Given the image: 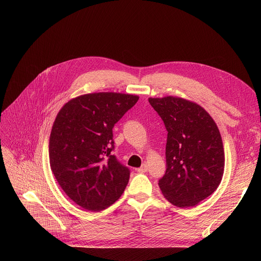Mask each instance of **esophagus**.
I'll list each match as a JSON object with an SVG mask.
<instances>
[{
	"instance_id": "esophagus-1",
	"label": "esophagus",
	"mask_w": 261,
	"mask_h": 261,
	"mask_svg": "<svg viewBox=\"0 0 261 261\" xmlns=\"http://www.w3.org/2000/svg\"><path fill=\"white\" fill-rule=\"evenodd\" d=\"M148 170V166H147V164H143V165L138 169V171L139 172H141V173H143V172H146Z\"/></svg>"
}]
</instances>
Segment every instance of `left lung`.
I'll return each instance as SVG.
<instances>
[{
  "mask_svg": "<svg viewBox=\"0 0 261 261\" xmlns=\"http://www.w3.org/2000/svg\"><path fill=\"white\" fill-rule=\"evenodd\" d=\"M165 123L166 172L159 186L171 204L193 207L220 185L224 149L213 117L198 103L175 96L149 99Z\"/></svg>",
  "mask_w": 261,
  "mask_h": 261,
  "instance_id": "1",
  "label": "left lung"
}]
</instances>
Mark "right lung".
Instances as JSON below:
<instances>
[{"mask_svg":"<svg viewBox=\"0 0 261 261\" xmlns=\"http://www.w3.org/2000/svg\"><path fill=\"white\" fill-rule=\"evenodd\" d=\"M138 95H80L58 112L49 138L50 169L65 195L80 207L99 212L117 201L130 170L112 155V129L139 100Z\"/></svg>","mask_w":261,"mask_h":261,"instance_id":"1","label":"right lung"}]
</instances>
